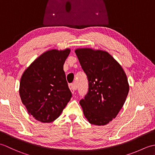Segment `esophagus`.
I'll return each mask as SVG.
<instances>
[{"label": "esophagus", "instance_id": "esophagus-1", "mask_svg": "<svg viewBox=\"0 0 155 155\" xmlns=\"http://www.w3.org/2000/svg\"><path fill=\"white\" fill-rule=\"evenodd\" d=\"M68 87L70 88V90L71 91L72 93H74V91L77 90V85H76L74 83H72V84H68Z\"/></svg>", "mask_w": 155, "mask_h": 155}]
</instances>
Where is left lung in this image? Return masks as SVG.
Masks as SVG:
<instances>
[{
  "instance_id": "1",
  "label": "left lung",
  "mask_w": 155,
  "mask_h": 155,
  "mask_svg": "<svg viewBox=\"0 0 155 155\" xmlns=\"http://www.w3.org/2000/svg\"><path fill=\"white\" fill-rule=\"evenodd\" d=\"M88 81V91L80 104L91 124L105 125L117 117L129 91L126 73L108 53L89 48L75 50Z\"/></svg>"
}]
</instances>
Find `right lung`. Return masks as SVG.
I'll list each match as a JSON object with an SVG mask.
<instances>
[{
    "label": "right lung",
    "instance_id": "add662e5",
    "mask_svg": "<svg viewBox=\"0 0 155 155\" xmlns=\"http://www.w3.org/2000/svg\"><path fill=\"white\" fill-rule=\"evenodd\" d=\"M70 52V48L46 51L23 72L20 97L29 115L38 121H54L71 100L72 94L63 70Z\"/></svg>",
    "mask_w": 155,
    "mask_h": 155
}]
</instances>
